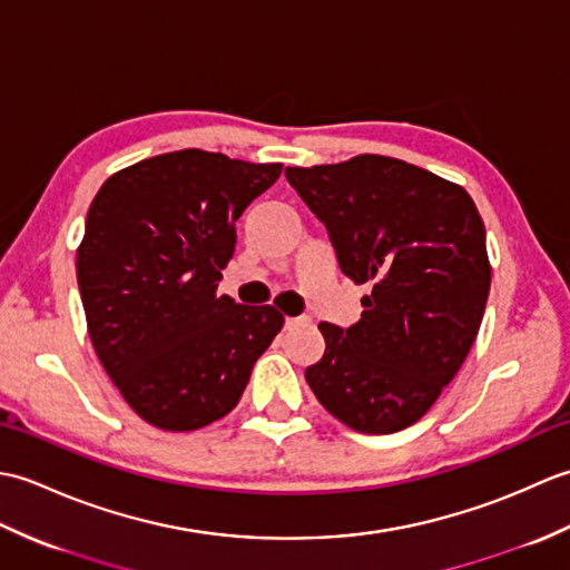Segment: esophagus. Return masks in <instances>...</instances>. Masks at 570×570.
I'll return each mask as SVG.
<instances>
[{
	"label": "esophagus",
	"mask_w": 570,
	"mask_h": 570,
	"mask_svg": "<svg viewBox=\"0 0 570 570\" xmlns=\"http://www.w3.org/2000/svg\"><path fill=\"white\" fill-rule=\"evenodd\" d=\"M308 316H286V328H296V325H308Z\"/></svg>",
	"instance_id": "obj_1"
}]
</instances>
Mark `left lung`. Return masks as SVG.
Wrapping results in <instances>:
<instances>
[{
	"instance_id": "1",
	"label": "left lung",
	"mask_w": 570,
	"mask_h": 570,
	"mask_svg": "<svg viewBox=\"0 0 570 570\" xmlns=\"http://www.w3.org/2000/svg\"><path fill=\"white\" fill-rule=\"evenodd\" d=\"M286 178L328 229L343 274L372 286L355 325H318L325 353L306 382L345 426L402 431L478 337L492 278L482 217L463 186L392 156L288 166Z\"/></svg>"
}]
</instances>
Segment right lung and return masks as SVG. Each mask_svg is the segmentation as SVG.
<instances>
[{"instance_id":"add662e5","label":"right lung","mask_w":570,"mask_h":570,"mask_svg":"<svg viewBox=\"0 0 570 570\" xmlns=\"http://www.w3.org/2000/svg\"><path fill=\"white\" fill-rule=\"evenodd\" d=\"M278 174L282 164L184 149L112 174L90 203L76 262L90 341L156 429L196 431L229 414L282 331L274 306L217 296L237 217Z\"/></svg>"}]
</instances>
